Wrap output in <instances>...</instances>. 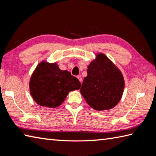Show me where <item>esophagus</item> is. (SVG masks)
I'll return each mask as SVG.
<instances>
[{
	"label": "esophagus",
	"mask_w": 156,
	"mask_h": 156,
	"mask_svg": "<svg viewBox=\"0 0 156 156\" xmlns=\"http://www.w3.org/2000/svg\"><path fill=\"white\" fill-rule=\"evenodd\" d=\"M77 78L78 79V80H79V81H80V83H82V81H83V79H82V77H81V76H80V75H79V76H77Z\"/></svg>",
	"instance_id": "esophagus-1"
}]
</instances>
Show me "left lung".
Segmentation results:
<instances>
[{"mask_svg":"<svg viewBox=\"0 0 156 156\" xmlns=\"http://www.w3.org/2000/svg\"><path fill=\"white\" fill-rule=\"evenodd\" d=\"M124 85L120 70L105 55L100 53L88 66L87 76L84 78L80 93L92 108L109 110L120 101Z\"/></svg>","mask_w":156,"mask_h":156,"instance_id":"1","label":"left lung"}]
</instances>
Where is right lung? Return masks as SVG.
I'll return each mask as SVG.
<instances>
[{"mask_svg":"<svg viewBox=\"0 0 156 156\" xmlns=\"http://www.w3.org/2000/svg\"><path fill=\"white\" fill-rule=\"evenodd\" d=\"M81 83L67 70L59 69L56 63L42 61L31 76L30 95L41 106L56 108L66 100L71 90H78Z\"/></svg>","mask_w":156,"mask_h":156,"instance_id":"add662e5","label":"right lung"}]
</instances>
